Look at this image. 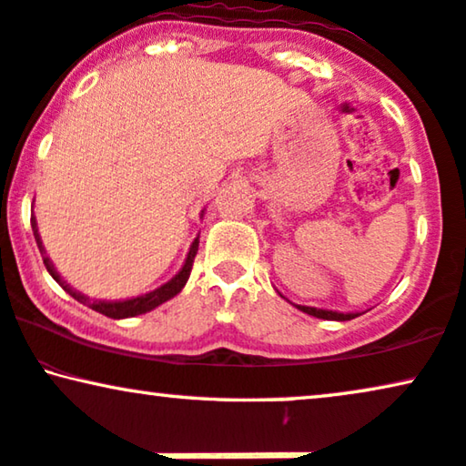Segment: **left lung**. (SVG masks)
I'll return each instance as SVG.
<instances>
[{"instance_id": "1", "label": "left lung", "mask_w": 466, "mask_h": 466, "mask_svg": "<svg viewBox=\"0 0 466 466\" xmlns=\"http://www.w3.org/2000/svg\"><path fill=\"white\" fill-rule=\"evenodd\" d=\"M293 304V301H291ZM298 310L310 314V317H317V319H328V321H351V319L360 317V314L364 312H338V310H325V308H312V306H299V304H293Z\"/></svg>"}]
</instances>
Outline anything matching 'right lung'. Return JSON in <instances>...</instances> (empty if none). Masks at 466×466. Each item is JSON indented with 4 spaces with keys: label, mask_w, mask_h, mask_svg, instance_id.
<instances>
[{
    "label": "right lung",
    "mask_w": 466,
    "mask_h": 466,
    "mask_svg": "<svg viewBox=\"0 0 466 466\" xmlns=\"http://www.w3.org/2000/svg\"><path fill=\"white\" fill-rule=\"evenodd\" d=\"M32 231H34L35 244H38V248H40L42 261H45V268H46L48 274L53 276V280L59 282V287H62L66 293H70L76 301H81L83 306H89V308H92V310L105 314V317H108V319H130V317H137V314H145V312L154 310V308H158L160 304H165V301L175 298V295H177L181 289H184L186 282H188L190 271H192V261H195L197 250H198V238H195V241H192V246H190V250H188V255H186V261H184V265H181V269L171 278V280L165 282V285H160L158 289H154V291L137 295V298H130V299H115V301L89 299L87 295H83L81 291H76V289H72L68 282H66L64 278L59 276V271L56 269V265L51 263V258L46 257V250H45V246H42V239H40V233H38V225H35V218H32Z\"/></svg>",
    "instance_id": "right-lung-1"
}]
</instances>
